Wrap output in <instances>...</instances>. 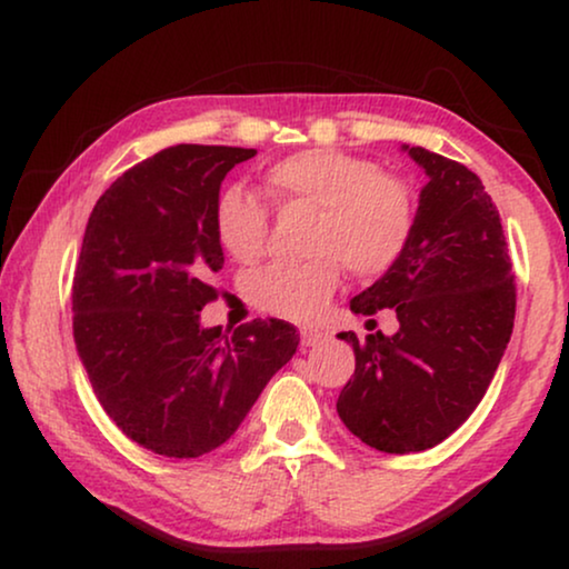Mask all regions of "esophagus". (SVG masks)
<instances>
[{"label":"esophagus","mask_w":569,"mask_h":569,"mask_svg":"<svg viewBox=\"0 0 569 569\" xmlns=\"http://www.w3.org/2000/svg\"><path fill=\"white\" fill-rule=\"evenodd\" d=\"M300 341H302V347H316V345H321V341H323V331H318V329H300Z\"/></svg>","instance_id":"34e87169"}]
</instances>
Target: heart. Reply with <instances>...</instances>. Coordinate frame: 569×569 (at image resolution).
Returning <instances> with one entry per match:
<instances>
[{"mask_svg": "<svg viewBox=\"0 0 569 569\" xmlns=\"http://www.w3.org/2000/svg\"><path fill=\"white\" fill-rule=\"evenodd\" d=\"M279 204L316 209L306 263H274L251 279V300L263 313L310 321L341 282L380 277L401 259L415 228L407 186L360 154L316 147L274 162L263 176ZM214 230L224 251L240 263L267 253L269 209L259 197L230 186L217 197Z\"/></svg>", "mask_w": 569, "mask_h": 569, "instance_id": "b5f03b06", "label": "heart"}]
</instances>
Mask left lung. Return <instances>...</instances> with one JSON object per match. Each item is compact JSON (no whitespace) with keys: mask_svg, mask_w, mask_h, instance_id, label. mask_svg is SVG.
Instances as JSON below:
<instances>
[{"mask_svg":"<svg viewBox=\"0 0 569 569\" xmlns=\"http://www.w3.org/2000/svg\"><path fill=\"white\" fill-rule=\"evenodd\" d=\"M401 150L427 176L411 238L401 259L349 302L357 316L391 308L399 329L365 341L339 333L355 349V376L337 411L349 432L383 453H419L456 432L485 399L516 321L500 212L479 176L425 147Z\"/></svg>","mask_w":569,"mask_h":569,"instance_id":"1","label":"left lung"}]
</instances>
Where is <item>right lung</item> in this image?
Masks as SVG:
<instances>
[{
    "label": "right lung",
    "mask_w": 569,
    "mask_h": 569,
    "mask_svg": "<svg viewBox=\"0 0 569 569\" xmlns=\"http://www.w3.org/2000/svg\"><path fill=\"white\" fill-rule=\"evenodd\" d=\"M256 150L176 144L116 178L92 209L74 269L77 355L100 407L139 446L199 458L232 438L300 333L269 318L224 337L199 310L224 253L214 204Z\"/></svg>",
    "instance_id": "add662e5"
}]
</instances>
